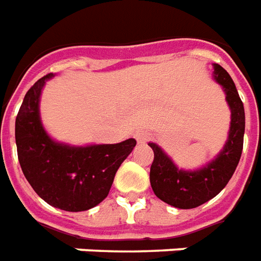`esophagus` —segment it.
Returning a JSON list of instances; mask_svg holds the SVG:
<instances>
[{"instance_id": "1", "label": "esophagus", "mask_w": 261, "mask_h": 261, "mask_svg": "<svg viewBox=\"0 0 261 261\" xmlns=\"http://www.w3.org/2000/svg\"><path fill=\"white\" fill-rule=\"evenodd\" d=\"M149 138L150 134L148 131H137L136 133V140L138 141V144H145Z\"/></svg>"}]
</instances>
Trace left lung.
Returning <instances> with one entry per match:
<instances>
[{"instance_id": "1", "label": "left lung", "mask_w": 261, "mask_h": 261, "mask_svg": "<svg viewBox=\"0 0 261 261\" xmlns=\"http://www.w3.org/2000/svg\"><path fill=\"white\" fill-rule=\"evenodd\" d=\"M213 79L225 94L231 111L228 138L223 149L207 165L198 170L177 167L165 150L153 142L149 146L155 153L150 166V187L160 200L177 209H194L213 199L228 184L239 163L245 134V109L237 87L225 69L213 63Z\"/></svg>"}]
</instances>
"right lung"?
<instances>
[{
	"label": "right lung",
	"instance_id": "1",
	"mask_svg": "<svg viewBox=\"0 0 261 261\" xmlns=\"http://www.w3.org/2000/svg\"><path fill=\"white\" fill-rule=\"evenodd\" d=\"M41 77L24 95L15 123L17 158L36 194L66 212H84L105 199L120 167L137 141L74 146L52 140L40 116V98L45 83Z\"/></svg>",
	"mask_w": 261,
	"mask_h": 261
}]
</instances>
